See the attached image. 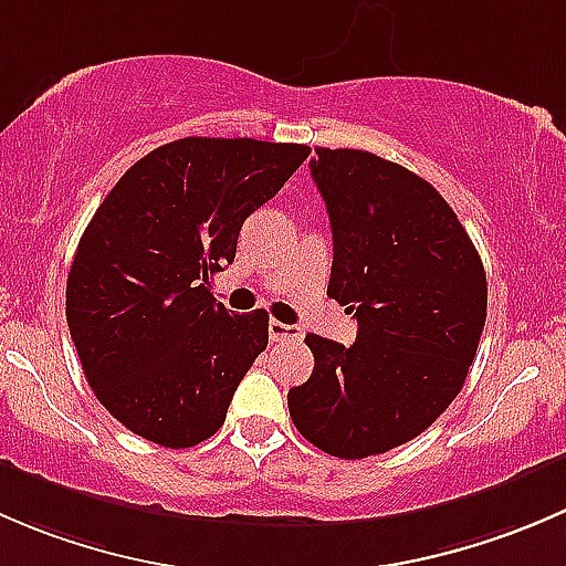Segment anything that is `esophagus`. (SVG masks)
Here are the masks:
<instances>
[{"mask_svg":"<svg viewBox=\"0 0 566 566\" xmlns=\"http://www.w3.org/2000/svg\"><path fill=\"white\" fill-rule=\"evenodd\" d=\"M268 336H271V342H295L304 336V331H301L298 325H287V323H279V319H271V323H268Z\"/></svg>","mask_w":566,"mask_h":566,"instance_id":"34e87169","label":"esophagus"}]
</instances>
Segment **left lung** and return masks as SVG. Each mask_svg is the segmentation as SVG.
Masks as SVG:
<instances>
[{
  "label": "left lung",
  "instance_id": "obj_1",
  "mask_svg": "<svg viewBox=\"0 0 566 566\" xmlns=\"http://www.w3.org/2000/svg\"><path fill=\"white\" fill-rule=\"evenodd\" d=\"M331 219L328 298L358 319L350 347L310 334L315 369L287 394L295 430L342 460L413 441L458 397L488 317V276L447 199L367 150L315 147Z\"/></svg>",
  "mask_w": 566,
  "mask_h": 566
}]
</instances>
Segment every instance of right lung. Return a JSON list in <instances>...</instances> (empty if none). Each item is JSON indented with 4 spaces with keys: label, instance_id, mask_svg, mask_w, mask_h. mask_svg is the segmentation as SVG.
<instances>
[{
    "label": "right lung",
    "instance_id": "obj_1",
    "mask_svg": "<svg viewBox=\"0 0 566 566\" xmlns=\"http://www.w3.org/2000/svg\"><path fill=\"white\" fill-rule=\"evenodd\" d=\"M306 156V145L186 136L139 158L95 210L65 315L87 384L130 432L188 449L224 424L268 347V312L232 315L210 276Z\"/></svg>",
    "mask_w": 566,
    "mask_h": 566
}]
</instances>
